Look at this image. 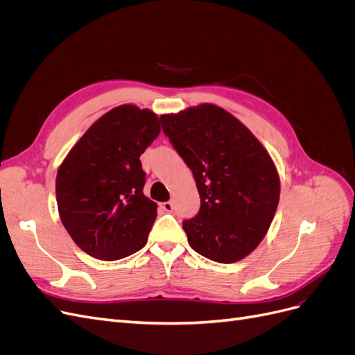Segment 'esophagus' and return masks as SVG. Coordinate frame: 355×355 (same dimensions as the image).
Segmentation results:
<instances>
[{
	"instance_id": "1",
	"label": "esophagus",
	"mask_w": 355,
	"mask_h": 355,
	"mask_svg": "<svg viewBox=\"0 0 355 355\" xmlns=\"http://www.w3.org/2000/svg\"><path fill=\"white\" fill-rule=\"evenodd\" d=\"M161 209H163L167 213H171V211H173V202H171V201L161 202Z\"/></svg>"
}]
</instances>
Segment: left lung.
I'll return each instance as SVG.
<instances>
[{
    "instance_id": "8db88e82",
    "label": "left lung",
    "mask_w": 355,
    "mask_h": 355,
    "mask_svg": "<svg viewBox=\"0 0 355 355\" xmlns=\"http://www.w3.org/2000/svg\"><path fill=\"white\" fill-rule=\"evenodd\" d=\"M159 120L201 198L198 213L182 223L189 245L219 263L243 259L265 237L280 200L274 161L249 128L216 105Z\"/></svg>"
}]
</instances>
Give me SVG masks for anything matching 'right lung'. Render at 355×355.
<instances>
[{
	"label": "right lung",
	"mask_w": 355,
	"mask_h": 355,
	"mask_svg": "<svg viewBox=\"0 0 355 355\" xmlns=\"http://www.w3.org/2000/svg\"><path fill=\"white\" fill-rule=\"evenodd\" d=\"M158 135L154 112L116 106L83 135L60 164V220L75 244L96 259H123L146 244L157 202L144 196L146 173L139 158Z\"/></svg>",
	"instance_id": "right-lung-1"
}]
</instances>
